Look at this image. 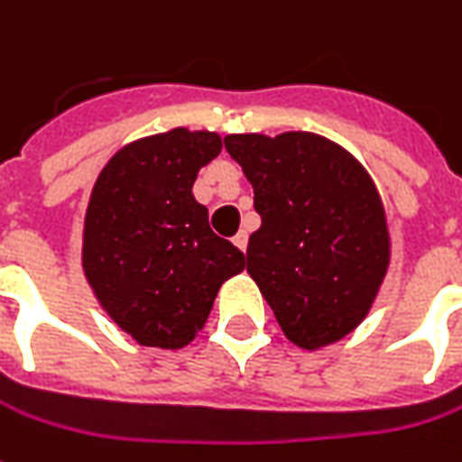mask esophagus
Instances as JSON below:
<instances>
[{"mask_svg":"<svg viewBox=\"0 0 462 462\" xmlns=\"http://www.w3.org/2000/svg\"><path fill=\"white\" fill-rule=\"evenodd\" d=\"M232 243L237 245V247H240V250H247V232H237V235H235V237H232Z\"/></svg>","mask_w":462,"mask_h":462,"instance_id":"34e87169","label":"esophagus"}]
</instances>
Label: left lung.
Instances as JSON below:
<instances>
[{"instance_id":"left-lung-1","label":"left lung","mask_w":462,"mask_h":462,"mask_svg":"<svg viewBox=\"0 0 462 462\" xmlns=\"http://www.w3.org/2000/svg\"><path fill=\"white\" fill-rule=\"evenodd\" d=\"M225 149L255 189L260 230L247 273L283 334L303 349L334 344L372 309L389 265L374 184L341 146L316 134H232Z\"/></svg>"}]
</instances>
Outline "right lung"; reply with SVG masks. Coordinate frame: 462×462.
I'll return each mask as SVG.
<instances>
[{"label": "right lung", "mask_w": 462, "mask_h": 462, "mask_svg": "<svg viewBox=\"0 0 462 462\" xmlns=\"http://www.w3.org/2000/svg\"><path fill=\"white\" fill-rule=\"evenodd\" d=\"M219 152L217 134L174 128L128 143L93 187L83 271L100 306L143 346L189 344L219 285L245 268L191 194L197 171Z\"/></svg>", "instance_id": "right-lung-1"}]
</instances>
